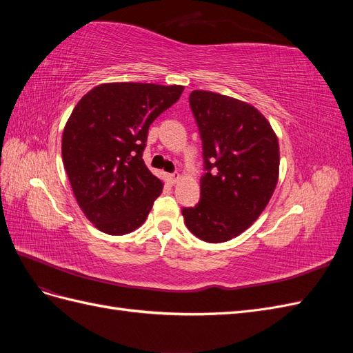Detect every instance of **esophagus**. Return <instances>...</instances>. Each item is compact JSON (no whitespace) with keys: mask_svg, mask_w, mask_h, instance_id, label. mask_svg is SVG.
<instances>
[{"mask_svg":"<svg viewBox=\"0 0 353 353\" xmlns=\"http://www.w3.org/2000/svg\"><path fill=\"white\" fill-rule=\"evenodd\" d=\"M181 179V175L178 174V172H174V174H170V181H172V183L175 184V183H178V181Z\"/></svg>","mask_w":353,"mask_h":353,"instance_id":"1","label":"esophagus"}]
</instances>
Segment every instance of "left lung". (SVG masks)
I'll list each match as a JSON object with an SVG mask.
<instances>
[{"instance_id":"left-lung-1","label":"left lung","mask_w":353,"mask_h":353,"mask_svg":"<svg viewBox=\"0 0 353 353\" xmlns=\"http://www.w3.org/2000/svg\"><path fill=\"white\" fill-rule=\"evenodd\" d=\"M190 108L208 172L200 201L183 216L200 240L223 243L248 230L270 203L279 183V138L258 109L228 95L196 90Z\"/></svg>"}]
</instances>
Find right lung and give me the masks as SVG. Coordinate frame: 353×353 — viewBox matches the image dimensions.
Masks as SVG:
<instances>
[{"label": "right lung", "mask_w": 353, "mask_h": 353, "mask_svg": "<svg viewBox=\"0 0 353 353\" xmlns=\"http://www.w3.org/2000/svg\"><path fill=\"white\" fill-rule=\"evenodd\" d=\"M183 85L101 83L74 105L61 137V156L83 215L110 236L145 222L163 190L143 160L148 128L176 103Z\"/></svg>", "instance_id": "add662e5"}]
</instances>
